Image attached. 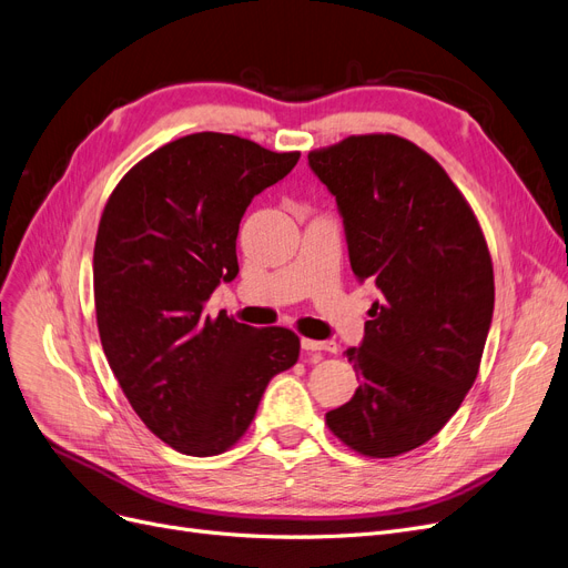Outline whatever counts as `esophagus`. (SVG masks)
Returning a JSON list of instances; mask_svg holds the SVG:
<instances>
[{
  "mask_svg": "<svg viewBox=\"0 0 568 568\" xmlns=\"http://www.w3.org/2000/svg\"><path fill=\"white\" fill-rule=\"evenodd\" d=\"M301 347L305 352H337L335 343H322V339H307V337L301 339Z\"/></svg>",
  "mask_w": 568,
  "mask_h": 568,
  "instance_id": "34e87169",
  "label": "esophagus"
}]
</instances>
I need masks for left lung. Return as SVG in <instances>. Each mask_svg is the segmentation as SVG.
I'll list each match as a JSON object with an SVG mask.
<instances>
[{
	"label": "left lung",
	"instance_id": "1",
	"mask_svg": "<svg viewBox=\"0 0 568 568\" xmlns=\"http://www.w3.org/2000/svg\"><path fill=\"white\" fill-rule=\"evenodd\" d=\"M343 216L354 277L382 293L358 347V389L326 413L366 457L434 438L478 377L494 314V270L468 202L447 172L396 134H361L307 155Z\"/></svg>",
	"mask_w": 568,
	"mask_h": 568
}]
</instances>
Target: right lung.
Returning a JSON list of instances; mask_svg holds the SVG:
<instances>
[{"label": "right lung", "instance_id": "right-lung-1", "mask_svg": "<svg viewBox=\"0 0 568 568\" xmlns=\"http://www.w3.org/2000/svg\"><path fill=\"white\" fill-rule=\"evenodd\" d=\"M298 158L235 134H186L134 165L102 212L93 284L104 356L132 410L184 455L235 445L267 382L298 361L296 333L202 314L237 277L246 207Z\"/></svg>", "mask_w": 568, "mask_h": 568}]
</instances>
